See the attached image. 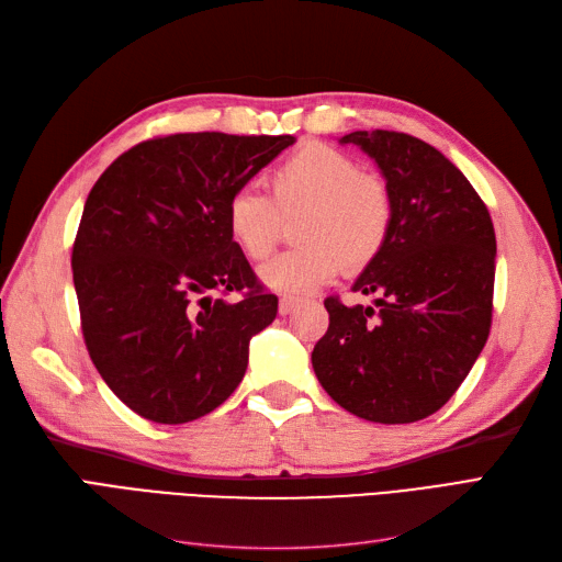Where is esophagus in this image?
Instances as JSON below:
<instances>
[{"instance_id": "34e87169", "label": "esophagus", "mask_w": 562, "mask_h": 562, "mask_svg": "<svg viewBox=\"0 0 562 562\" xmlns=\"http://www.w3.org/2000/svg\"><path fill=\"white\" fill-rule=\"evenodd\" d=\"M300 304V300L297 297H288V295H283L281 300H279V314H293L295 312V307Z\"/></svg>"}]
</instances>
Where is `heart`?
Wrapping results in <instances>:
<instances>
[{
	"mask_svg": "<svg viewBox=\"0 0 562 562\" xmlns=\"http://www.w3.org/2000/svg\"><path fill=\"white\" fill-rule=\"evenodd\" d=\"M271 199L250 184L236 187L225 206L234 244L265 260L281 239L283 220L297 217L302 246L260 267V281L283 295L312 293L342 267L361 269L378 258L394 220V199L378 173L361 171L347 151L310 143L269 173Z\"/></svg>",
	"mask_w": 562,
	"mask_h": 562,
	"instance_id": "heart-1",
	"label": "heart"
}]
</instances>
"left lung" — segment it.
<instances>
[{
	"instance_id": "1",
	"label": "left lung",
	"mask_w": 562,
	"mask_h": 562,
	"mask_svg": "<svg viewBox=\"0 0 562 562\" xmlns=\"http://www.w3.org/2000/svg\"><path fill=\"white\" fill-rule=\"evenodd\" d=\"M382 171L394 220L353 293L326 297L330 326L312 366L328 396L356 417L411 424L440 411L479 359L492 323L495 227L483 199L436 147L396 131H353Z\"/></svg>"
}]
</instances>
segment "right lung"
I'll return each mask as SVG.
<instances>
[{"label": "right lung", "instance_id": "1", "mask_svg": "<svg viewBox=\"0 0 562 562\" xmlns=\"http://www.w3.org/2000/svg\"><path fill=\"white\" fill-rule=\"evenodd\" d=\"M293 143L164 135L124 151L93 184L72 246L81 333L100 378L133 413L192 422L244 380L250 337L277 318L279 300L234 244L225 206Z\"/></svg>", "mask_w": 562, "mask_h": 562}]
</instances>
